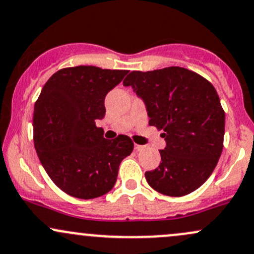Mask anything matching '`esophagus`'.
<instances>
[{"label":"esophagus","mask_w":254,"mask_h":254,"mask_svg":"<svg viewBox=\"0 0 254 254\" xmlns=\"http://www.w3.org/2000/svg\"><path fill=\"white\" fill-rule=\"evenodd\" d=\"M145 149V145H139V144H135V150L136 151H142Z\"/></svg>","instance_id":"34e87169"}]
</instances>
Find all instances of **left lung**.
Masks as SVG:
<instances>
[{
    "instance_id": "left-lung-1",
    "label": "left lung",
    "mask_w": 254,
    "mask_h": 254,
    "mask_svg": "<svg viewBox=\"0 0 254 254\" xmlns=\"http://www.w3.org/2000/svg\"><path fill=\"white\" fill-rule=\"evenodd\" d=\"M143 100L149 125L164 130L161 162L145 179L166 196L197 190L216 167L223 149L224 111L214 86L180 66L131 71L123 81Z\"/></svg>"
}]
</instances>
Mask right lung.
I'll return each instance as SVG.
<instances>
[{
	"label": "right lung",
	"mask_w": 254,
	"mask_h": 254,
	"mask_svg": "<svg viewBox=\"0 0 254 254\" xmlns=\"http://www.w3.org/2000/svg\"><path fill=\"white\" fill-rule=\"evenodd\" d=\"M129 70L93 65L64 68L44 84L34 105V148L44 170L61 190L92 199L112 190L122 160L133 142L104 138L95 122L105 117V97Z\"/></svg>",
	"instance_id": "right-lung-1"
}]
</instances>
